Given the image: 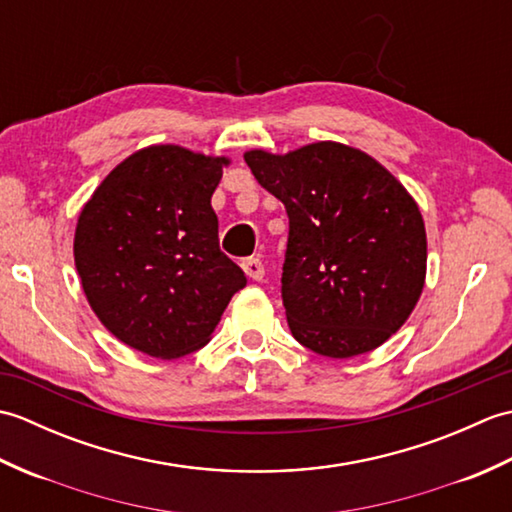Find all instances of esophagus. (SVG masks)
I'll return each instance as SVG.
<instances>
[{
  "label": "esophagus",
  "instance_id": "esophagus-1",
  "mask_svg": "<svg viewBox=\"0 0 512 512\" xmlns=\"http://www.w3.org/2000/svg\"><path fill=\"white\" fill-rule=\"evenodd\" d=\"M242 268H244L246 277H250L253 281H262V279H264V275H266L264 264L259 262L257 257H248V259H244V262H242Z\"/></svg>",
  "mask_w": 512,
  "mask_h": 512
}]
</instances>
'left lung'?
<instances>
[{
    "mask_svg": "<svg viewBox=\"0 0 512 512\" xmlns=\"http://www.w3.org/2000/svg\"><path fill=\"white\" fill-rule=\"evenodd\" d=\"M246 165L284 202L281 297L290 332L330 358L372 352L402 328L427 277V231L411 193L365 151L319 140Z\"/></svg>",
    "mask_w": 512,
    "mask_h": 512,
    "instance_id": "left-lung-1",
    "label": "left lung"
}]
</instances>
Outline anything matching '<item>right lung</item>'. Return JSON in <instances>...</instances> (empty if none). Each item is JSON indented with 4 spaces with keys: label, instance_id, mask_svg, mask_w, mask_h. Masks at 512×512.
<instances>
[{
    "label": "right lung",
    "instance_id": "obj_1",
    "mask_svg": "<svg viewBox=\"0 0 512 512\" xmlns=\"http://www.w3.org/2000/svg\"><path fill=\"white\" fill-rule=\"evenodd\" d=\"M226 156L149 145L116 165L83 204L74 266L118 341L171 361L211 341L242 268L217 242L211 206Z\"/></svg>",
    "mask_w": 512,
    "mask_h": 512
}]
</instances>
